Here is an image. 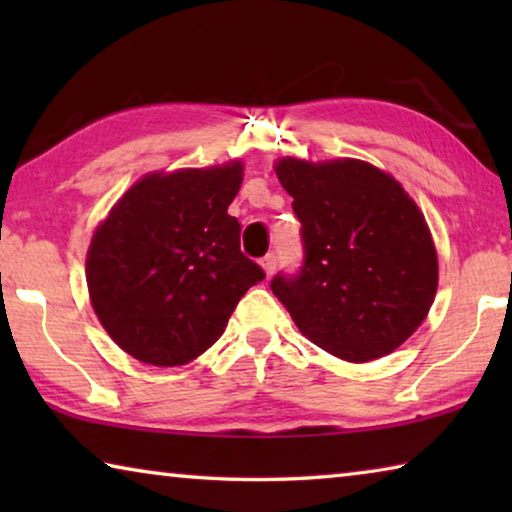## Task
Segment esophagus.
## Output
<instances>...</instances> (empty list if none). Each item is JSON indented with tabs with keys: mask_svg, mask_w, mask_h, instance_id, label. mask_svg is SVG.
<instances>
[{
	"mask_svg": "<svg viewBox=\"0 0 512 512\" xmlns=\"http://www.w3.org/2000/svg\"><path fill=\"white\" fill-rule=\"evenodd\" d=\"M259 264H262V268L266 271V275L271 277V275H273V271H275V266H277V257H275L273 253H268V255H264L262 259H259Z\"/></svg>",
	"mask_w": 512,
	"mask_h": 512,
	"instance_id": "obj_1",
	"label": "esophagus"
}]
</instances>
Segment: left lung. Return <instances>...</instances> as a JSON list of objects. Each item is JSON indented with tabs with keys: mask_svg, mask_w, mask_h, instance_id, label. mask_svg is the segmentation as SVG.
<instances>
[{
	"mask_svg": "<svg viewBox=\"0 0 512 512\" xmlns=\"http://www.w3.org/2000/svg\"><path fill=\"white\" fill-rule=\"evenodd\" d=\"M300 221L302 266L277 273L275 298L311 343L345 361L393 352L429 314L438 259L402 185L361 160L275 164Z\"/></svg>",
	"mask_w": 512,
	"mask_h": 512,
	"instance_id": "obj_1",
	"label": "left lung"
}]
</instances>
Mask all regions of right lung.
I'll return each mask as SVG.
<instances>
[{
	"instance_id": "right-lung-1",
	"label": "right lung",
	"mask_w": 512,
	"mask_h": 512,
	"mask_svg": "<svg viewBox=\"0 0 512 512\" xmlns=\"http://www.w3.org/2000/svg\"><path fill=\"white\" fill-rule=\"evenodd\" d=\"M241 176V162L151 173L94 232L85 262L92 307L131 357L151 366L192 361L266 277L241 253V223L228 214Z\"/></svg>"
}]
</instances>
